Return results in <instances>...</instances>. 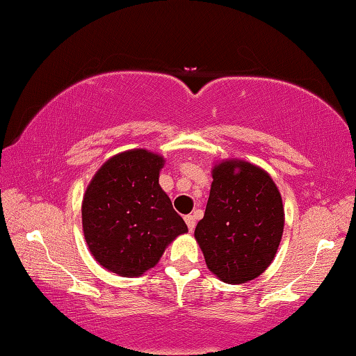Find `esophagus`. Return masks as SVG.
<instances>
[{"label": "esophagus", "mask_w": 356, "mask_h": 356, "mask_svg": "<svg viewBox=\"0 0 356 356\" xmlns=\"http://www.w3.org/2000/svg\"><path fill=\"white\" fill-rule=\"evenodd\" d=\"M184 220H186V224H188L189 232H194V229H195V218L192 216V214H189V216L184 218Z\"/></svg>", "instance_id": "obj_1"}]
</instances>
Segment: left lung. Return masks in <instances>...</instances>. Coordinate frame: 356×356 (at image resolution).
Instances as JSON below:
<instances>
[{
    "mask_svg": "<svg viewBox=\"0 0 356 356\" xmlns=\"http://www.w3.org/2000/svg\"><path fill=\"white\" fill-rule=\"evenodd\" d=\"M282 232L281 194L264 168L236 159L214 165L205 216L194 232L213 275L227 284L259 277L275 259Z\"/></svg>",
    "mask_w": 356,
    "mask_h": 356,
    "instance_id": "8db88e82",
    "label": "left lung"
}]
</instances>
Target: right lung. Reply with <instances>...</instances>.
<instances>
[{
  "instance_id": "right-lung-1",
  "label": "right lung",
  "mask_w": 356,
  "mask_h": 356,
  "mask_svg": "<svg viewBox=\"0 0 356 356\" xmlns=\"http://www.w3.org/2000/svg\"><path fill=\"white\" fill-rule=\"evenodd\" d=\"M162 167V156L129 149L110 157L86 188L81 203L85 240L108 271L142 276L175 238L188 232L159 186Z\"/></svg>"
}]
</instances>
